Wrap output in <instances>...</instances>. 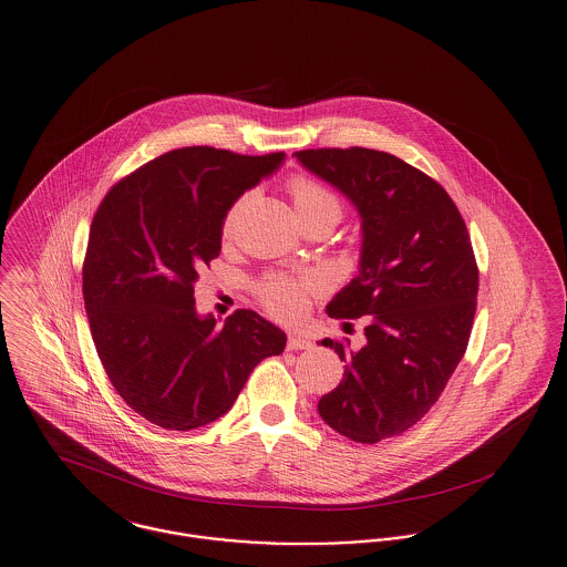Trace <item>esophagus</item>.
<instances>
[{
  "mask_svg": "<svg viewBox=\"0 0 567 567\" xmlns=\"http://www.w3.org/2000/svg\"><path fill=\"white\" fill-rule=\"evenodd\" d=\"M312 342L299 333H289V340H287V349L289 351H303V349H310Z\"/></svg>",
  "mask_w": 567,
  "mask_h": 567,
  "instance_id": "34e87169",
  "label": "esophagus"
}]
</instances>
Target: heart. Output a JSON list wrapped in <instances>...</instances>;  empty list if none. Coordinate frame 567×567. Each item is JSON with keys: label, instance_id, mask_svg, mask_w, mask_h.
Wrapping results in <instances>:
<instances>
[{"label": "heart", "instance_id": "1", "mask_svg": "<svg viewBox=\"0 0 567 567\" xmlns=\"http://www.w3.org/2000/svg\"><path fill=\"white\" fill-rule=\"evenodd\" d=\"M289 189H291V197L301 223L317 216H333L340 220L342 204L338 195L331 193L321 183L308 176H296ZM234 220H236V208L225 216V223H223L225 236L231 234ZM323 289L324 280L319 274H308V276L274 274L259 285V299L271 317L280 321H297L308 310L310 297Z\"/></svg>", "mask_w": 567, "mask_h": 567}]
</instances>
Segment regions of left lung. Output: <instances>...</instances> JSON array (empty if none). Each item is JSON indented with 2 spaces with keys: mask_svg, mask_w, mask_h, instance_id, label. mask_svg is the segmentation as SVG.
<instances>
[{
  "mask_svg": "<svg viewBox=\"0 0 567 567\" xmlns=\"http://www.w3.org/2000/svg\"><path fill=\"white\" fill-rule=\"evenodd\" d=\"M297 162L351 199L361 216L359 271L327 303L331 319L365 321L342 382L321 398L324 423L361 444L421 421L467 349L478 268L455 202L433 178L372 148L297 151Z\"/></svg>",
  "mask_w": 567,
  "mask_h": 567,
  "instance_id": "obj_1",
  "label": "left lung"
}]
</instances>
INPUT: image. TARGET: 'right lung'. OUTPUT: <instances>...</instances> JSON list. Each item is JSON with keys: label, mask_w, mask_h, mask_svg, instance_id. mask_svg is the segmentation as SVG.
Segmentation results:
<instances>
[{"label": "right lung", "mask_w": 567, "mask_h": 567, "mask_svg": "<svg viewBox=\"0 0 567 567\" xmlns=\"http://www.w3.org/2000/svg\"><path fill=\"white\" fill-rule=\"evenodd\" d=\"M285 153L248 157L187 146L116 183L93 216L82 296L112 386L140 416L189 432L223 416L287 336L252 310L216 327L193 287L220 252L223 223Z\"/></svg>", "instance_id": "obj_1"}]
</instances>
